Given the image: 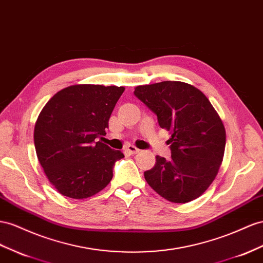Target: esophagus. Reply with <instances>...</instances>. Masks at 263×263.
<instances>
[{
  "mask_svg": "<svg viewBox=\"0 0 263 263\" xmlns=\"http://www.w3.org/2000/svg\"><path fill=\"white\" fill-rule=\"evenodd\" d=\"M125 151H126L127 153H128V154H130V155H135V154L139 153V149L136 148L135 146H133V145H127V146L125 147Z\"/></svg>",
  "mask_w": 263,
  "mask_h": 263,
  "instance_id": "obj_1",
  "label": "esophagus"
}]
</instances>
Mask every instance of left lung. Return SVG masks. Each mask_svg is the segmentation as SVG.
Masks as SVG:
<instances>
[{"instance_id": "1", "label": "left lung", "mask_w": 263, "mask_h": 263, "mask_svg": "<svg viewBox=\"0 0 263 263\" xmlns=\"http://www.w3.org/2000/svg\"><path fill=\"white\" fill-rule=\"evenodd\" d=\"M157 115L172 159L157 156L144 173L156 193L168 201L184 203L201 196L216 178L226 147V130L218 112L201 90L183 82L141 85L134 91Z\"/></svg>"}]
</instances>
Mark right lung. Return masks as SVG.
Wrapping results in <instances>:
<instances>
[{"instance_id": "add662e5", "label": "right lung", "mask_w": 263, "mask_h": 263, "mask_svg": "<svg viewBox=\"0 0 263 263\" xmlns=\"http://www.w3.org/2000/svg\"><path fill=\"white\" fill-rule=\"evenodd\" d=\"M123 86L73 85L56 93L40 112L35 151L49 182L73 199L96 195L110 182L124 154L102 143Z\"/></svg>"}]
</instances>
